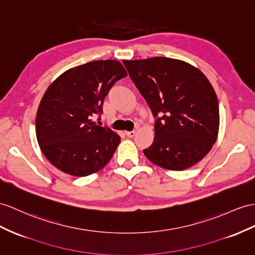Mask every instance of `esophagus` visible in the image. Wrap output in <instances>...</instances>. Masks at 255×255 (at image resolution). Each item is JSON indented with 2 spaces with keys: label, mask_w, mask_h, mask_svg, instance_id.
<instances>
[{
  "label": "esophagus",
  "mask_w": 255,
  "mask_h": 255,
  "mask_svg": "<svg viewBox=\"0 0 255 255\" xmlns=\"http://www.w3.org/2000/svg\"><path fill=\"white\" fill-rule=\"evenodd\" d=\"M125 134L128 136V138H132V136L135 135V131H125Z\"/></svg>",
  "instance_id": "obj_1"
}]
</instances>
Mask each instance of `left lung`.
<instances>
[{"instance_id": "obj_1", "label": "left lung", "mask_w": 255, "mask_h": 255, "mask_svg": "<svg viewBox=\"0 0 255 255\" xmlns=\"http://www.w3.org/2000/svg\"><path fill=\"white\" fill-rule=\"evenodd\" d=\"M123 62L157 117L154 141L143 151L146 158L175 171L197 164L210 152L220 127L218 97L207 76L173 58Z\"/></svg>"}]
</instances>
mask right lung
<instances>
[{"mask_svg":"<svg viewBox=\"0 0 255 255\" xmlns=\"http://www.w3.org/2000/svg\"><path fill=\"white\" fill-rule=\"evenodd\" d=\"M125 76L120 61L97 60L67 70L49 85L37 109L35 132L51 165L86 177L108 164L121 136L91 119L102 112L109 90Z\"/></svg>","mask_w":255,"mask_h":255,"instance_id":"1","label":"right lung"}]
</instances>
